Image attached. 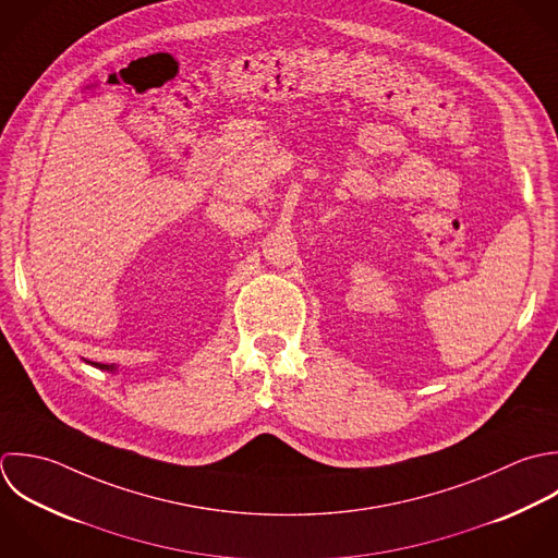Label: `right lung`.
Returning a JSON list of instances; mask_svg holds the SVG:
<instances>
[{"instance_id": "add662e5", "label": "right lung", "mask_w": 558, "mask_h": 558, "mask_svg": "<svg viewBox=\"0 0 558 558\" xmlns=\"http://www.w3.org/2000/svg\"><path fill=\"white\" fill-rule=\"evenodd\" d=\"M93 365H97V367H99V369H110V372H112V369H114V367H112V365H101V363H93Z\"/></svg>"}]
</instances>
